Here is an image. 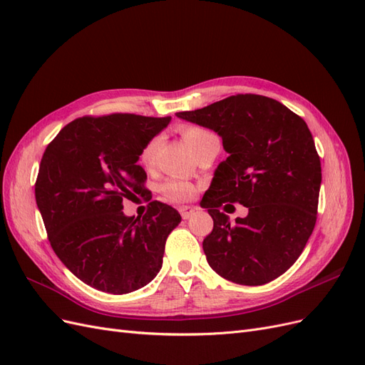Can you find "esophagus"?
Here are the masks:
<instances>
[{
	"instance_id": "esophagus-1",
	"label": "esophagus",
	"mask_w": 365,
	"mask_h": 365,
	"mask_svg": "<svg viewBox=\"0 0 365 365\" xmlns=\"http://www.w3.org/2000/svg\"><path fill=\"white\" fill-rule=\"evenodd\" d=\"M195 212H196V208H193V207L182 205V207L180 208V213H181L182 219H190V217L195 215Z\"/></svg>"
}]
</instances>
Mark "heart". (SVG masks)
<instances>
[{
	"mask_svg": "<svg viewBox=\"0 0 365 365\" xmlns=\"http://www.w3.org/2000/svg\"><path fill=\"white\" fill-rule=\"evenodd\" d=\"M182 137L185 140L187 145H189L195 153L200 152L201 149H204L205 146H208L210 143L217 141L216 135L212 134V132L200 128V126H185L181 129ZM160 146V138L155 137L152 138L148 145L145 146L141 152V163L146 165V168H150L153 164V160H155V153L158 150ZM161 190L164 193V196L168 197L170 201H176V202H184L189 201L190 197L195 193L193 185L190 182H187L182 178H172L168 182H164Z\"/></svg>",
	"mask_w": 365,
	"mask_h": 365,
	"instance_id": "obj_1",
	"label": "heart"
}]
</instances>
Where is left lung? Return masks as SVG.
<instances>
[{
  "mask_svg": "<svg viewBox=\"0 0 365 365\" xmlns=\"http://www.w3.org/2000/svg\"><path fill=\"white\" fill-rule=\"evenodd\" d=\"M176 117L215 130L228 153L201 201L213 217L202 242L208 264L239 284L277 279L300 256L317 220L322 163L304 120L257 94ZM230 202L245 205L249 215L231 223L218 210Z\"/></svg>",
  "mask_w": 365,
  "mask_h": 365,
  "instance_id": "8db88e82",
  "label": "left lung"
}]
</instances>
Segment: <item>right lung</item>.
I'll return each instance as SVG.
<instances>
[{"instance_id": "obj_1", "label": "right lung", "mask_w": 365, "mask_h": 365, "mask_svg": "<svg viewBox=\"0 0 365 365\" xmlns=\"http://www.w3.org/2000/svg\"><path fill=\"white\" fill-rule=\"evenodd\" d=\"M170 117H82L61 129L43 152L36 204L53 251L77 279L109 294L137 291L157 277L165 239L181 222L168 204L149 202L140 217L123 200L146 196L137 164Z\"/></svg>"}]
</instances>
